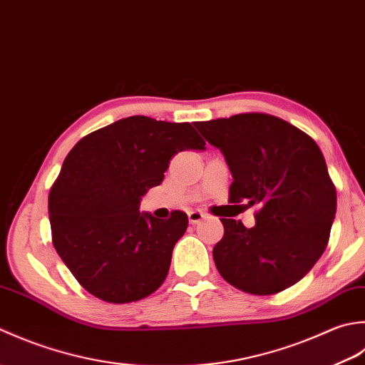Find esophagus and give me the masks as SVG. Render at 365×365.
Returning <instances> with one entry per match:
<instances>
[{"instance_id":"1","label":"esophagus","mask_w":365,"mask_h":365,"mask_svg":"<svg viewBox=\"0 0 365 365\" xmlns=\"http://www.w3.org/2000/svg\"><path fill=\"white\" fill-rule=\"evenodd\" d=\"M189 222H190V224L192 225H197V224H200V222H202L205 217H206V215L202 212V211H189Z\"/></svg>"}]
</instances>
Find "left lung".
<instances>
[{
    "mask_svg": "<svg viewBox=\"0 0 365 365\" xmlns=\"http://www.w3.org/2000/svg\"><path fill=\"white\" fill-rule=\"evenodd\" d=\"M195 128L225 155L230 202L258 206L252 228L220 219L215 267L241 292H284L314 267L329 241L337 192L323 153L306 132L267 113L197 121Z\"/></svg>",
    "mask_w": 365,
    "mask_h": 365,
    "instance_id": "8db88e82",
    "label": "left lung"
}]
</instances>
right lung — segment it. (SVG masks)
I'll use <instances>...</instances> for the list:
<instances>
[{
  "instance_id": "right-lung-1",
  "label": "right lung",
  "mask_w": 365,
  "mask_h": 365,
  "mask_svg": "<svg viewBox=\"0 0 365 365\" xmlns=\"http://www.w3.org/2000/svg\"><path fill=\"white\" fill-rule=\"evenodd\" d=\"M190 123L129 116L88 133L51 185L48 215L58 255L88 293L111 304L140 301L165 280L187 214L167 220L140 212L170 159L205 150Z\"/></svg>"
}]
</instances>
